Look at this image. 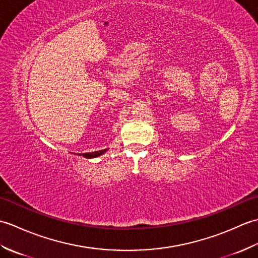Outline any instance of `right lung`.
I'll use <instances>...</instances> for the list:
<instances>
[{"mask_svg":"<svg viewBox=\"0 0 258 258\" xmlns=\"http://www.w3.org/2000/svg\"><path fill=\"white\" fill-rule=\"evenodd\" d=\"M108 149L106 150H102V151H98V152H91V153H83V154H79L80 156L83 155V157H86V158H95V157H98L103 155L104 153L107 152Z\"/></svg>","mask_w":258,"mask_h":258,"instance_id":"right-lung-1","label":"right lung"}]
</instances>
